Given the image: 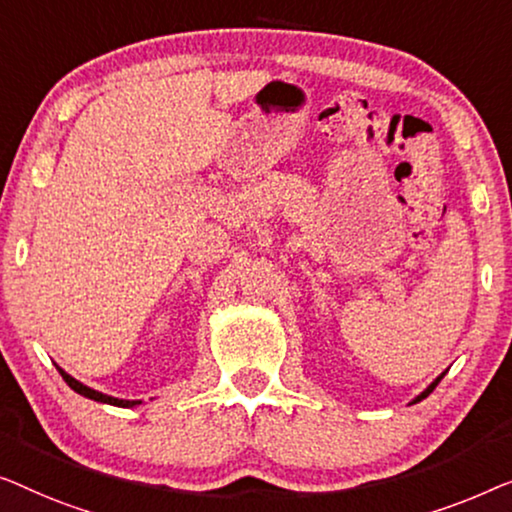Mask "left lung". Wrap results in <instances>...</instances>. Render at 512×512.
Instances as JSON below:
<instances>
[{
  "instance_id": "obj_1",
  "label": "left lung",
  "mask_w": 512,
  "mask_h": 512,
  "mask_svg": "<svg viewBox=\"0 0 512 512\" xmlns=\"http://www.w3.org/2000/svg\"><path fill=\"white\" fill-rule=\"evenodd\" d=\"M443 376H445V373H441V376H438V378H436V380H434V383H431V385H429V387H427V390H424V392H422V394H417V397H415V399H413V401H410V403H417V401H422V399H427V397H429V394H431V392H434V390H436V385H438V383H441V380H443Z\"/></svg>"
}]
</instances>
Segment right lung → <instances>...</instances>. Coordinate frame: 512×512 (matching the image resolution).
Masks as SVG:
<instances>
[{
  "mask_svg": "<svg viewBox=\"0 0 512 512\" xmlns=\"http://www.w3.org/2000/svg\"><path fill=\"white\" fill-rule=\"evenodd\" d=\"M57 371H60V376L64 378V383H67L74 392L81 394V397H88V399H92V401H99V403H111V406H120V408H132V406H139V403H141V401H127V399H115V397H109V394H102V392L92 390V387H88V385L78 383L76 378H71L67 371L60 369V366H57Z\"/></svg>",
  "mask_w": 512,
  "mask_h": 512,
  "instance_id": "1",
  "label": "right lung"
}]
</instances>
